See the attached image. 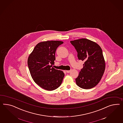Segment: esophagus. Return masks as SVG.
Segmentation results:
<instances>
[{"label":"esophagus","mask_w":123,"mask_h":123,"mask_svg":"<svg viewBox=\"0 0 123 123\" xmlns=\"http://www.w3.org/2000/svg\"><path fill=\"white\" fill-rule=\"evenodd\" d=\"M66 72L68 73H69L71 72V70H67L66 71Z\"/></svg>","instance_id":"34e87169"}]
</instances>
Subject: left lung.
Here are the masks:
<instances>
[{"mask_svg":"<svg viewBox=\"0 0 123 123\" xmlns=\"http://www.w3.org/2000/svg\"><path fill=\"white\" fill-rule=\"evenodd\" d=\"M70 43L76 50L78 59L85 61L76 79V85L84 89H91L99 83L105 69L102 50L97 43L86 38Z\"/></svg>","mask_w":123,"mask_h":123,"instance_id":"obj_1","label":"left lung"}]
</instances>
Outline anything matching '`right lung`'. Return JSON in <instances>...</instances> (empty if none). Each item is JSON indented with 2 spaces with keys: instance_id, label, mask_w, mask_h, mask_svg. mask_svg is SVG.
Segmentation results:
<instances>
[{
  "instance_id": "add662e5",
  "label": "right lung",
  "mask_w": 123,
  "mask_h": 123,
  "mask_svg": "<svg viewBox=\"0 0 123 123\" xmlns=\"http://www.w3.org/2000/svg\"><path fill=\"white\" fill-rule=\"evenodd\" d=\"M63 42L47 41L38 43L28 59V65L34 81L41 88L51 91L60 86L64 74L52 66L57 47Z\"/></svg>"
}]
</instances>
